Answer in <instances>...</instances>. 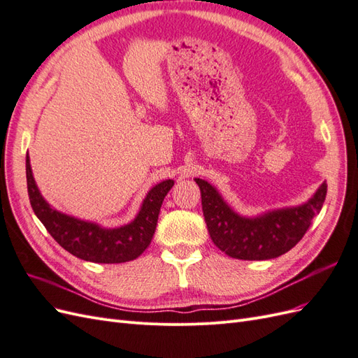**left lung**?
<instances>
[{
	"mask_svg": "<svg viewBox=\"0 0 358 358\" xmlns=\"http://www.w3.org/2000/svg\"><path fill=\"white\" fill-rule=\"evenodd\" d=\"M201 192L206 225L213 243L237 259H272L294 248L320 213L327 194L322 182L305 203L266 210L254 216L237 213L213 185L194 179Z\"/></svg>",
	"mask_w": 358,
	"mask_h": 358,
	"instance_id": "left-lung-1",
	"label": "left lung"
}]
</instances>
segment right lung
<instances>
[{
    "label": "right lung",
    "mask_w": 358,
    "mask_h": 358,
    "mask_svg": "<svg viewBox=\"0 0 358 358\" xmlns=\"http://www.w3.org/2000/svg\"><path fill=\"white\" fill-rule=\"evenodd\" d=\"M27 185L32 210L66 251L85 262L116 264L136 259L149 246L157 229L161 204L175 180L166 179L150 188L134 220L113 229L74 218L50 206L37 187L28 154Z\"/></svg>",
    "instance_id": "1"
}]
</instances>
